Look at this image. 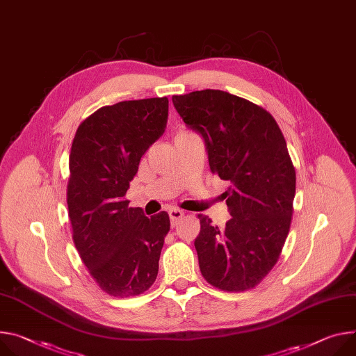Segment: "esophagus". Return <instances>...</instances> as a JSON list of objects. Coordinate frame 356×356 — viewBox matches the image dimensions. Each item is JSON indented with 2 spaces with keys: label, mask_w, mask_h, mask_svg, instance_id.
I'll use <instances>...</instances> for the list:
<instances>
[{
  "label": "esophagus",
  "mask_w": 356,
  "mask_h": 356,
  "mask_svg": "<svg viewBox=\"0 0 356 356\" xmlns=\"http://www.w3.org/2000/svg\"><path fill=\"white\" fill-rule=\"evenodd\" d=\"M183 216H184V211L180 210V209H172V210H169V217H170V221H172L173 227H175V225L179 224V221L181 220Z\"/></svg>",
  "instance_id": "1"
}]
</instances>
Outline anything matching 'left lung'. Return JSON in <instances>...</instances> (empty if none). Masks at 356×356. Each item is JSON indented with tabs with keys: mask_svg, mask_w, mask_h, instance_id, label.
<instances>
[{
	"mask_svg": "<svg viewBox=\"0 0 356 356\" xmlns=\"http://www.w3.org/2000/svg\"><path fill=\"white\" fill-rule=\"evenodd\" d=\"M172 101L204 139L210 170L230 181L224 227L199 214L200 271L222 291L254 288L278 261L293 216L296 169L284 135L266 109L229 92L204 89Z\"/></svg>",
	"mask_w": 356,
	"mask_h": 356,
	"instance_id": "8db88e82",
	"label": "left lung"
}]
</instances>
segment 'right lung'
I'll list each match as a JSON object with an SVG mask.
<instances>
[{
	"instance_id": "right-lung-1",
	"label": "right lung",
	"mask_w": 356,
	"mask_h": 356,
	"mask_svg": "<svg viewBox=\"0 0 356 356\" xmlns=\"http://www.w3.org/2000/svg\"><path fill=\"white\" fill-rule=\"evenodd\" d=\"M168 116L166 96L123 101L86 118L72 142L67 191L72 238L92 278L113 297L139 296L157 277L169 214L146 217L124 195Z\"/></svg>"
}]
</instances>
